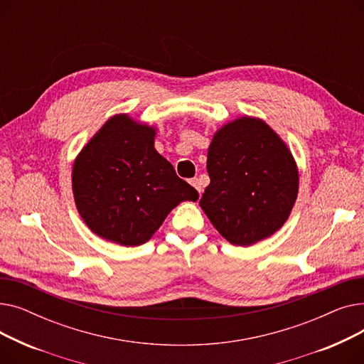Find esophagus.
I'll return each mask as SVG.
<instances>
[{
  "label": "esophagus",
  "mask_w": 364,
  "mask_h": 364,
  "mask_svg": "<svg viewBox=\"0 0 364 364\" xmlns=\"http://www.w3.org/2000/svg\"><path fill=\"white\" fill-rule=\"evenodd\" d=\"M190 184H192L198 190V193L200 196V193H202V183H200V180L199 178H192V180H190Z\"/></svg>",
  "instance_id": "34e87169"
}]
</instances>
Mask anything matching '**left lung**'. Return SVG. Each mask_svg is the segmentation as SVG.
Returning <instances> with one entry per match:
<instances>
[{
  "label": "left lung",
  "mask_w": 364,
  "mask_h": 364,
  "mask_svg": "<svg viewBox=\"0 0 364 364\" xmlns=\"http://www.w3.org/2000/svg\"><path fill=\"white\" fill-rule=\"evenodd\" d=\"M211 183L199 202L223 237L250 246L276 233L298 195V169L283 140L257 118L217 131L208 149Z\"/></svg>",
  "instance_id": "left-lung-1"
}]
</instances>
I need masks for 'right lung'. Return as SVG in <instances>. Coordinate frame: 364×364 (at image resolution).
Segmentation results:
<instances>
[{"label":"right lung","mask_w":364,"mask_h":364,"mask_svg":"<svg viewBox=\"0 0 364 364\" xmlns=\"http://www.w3.org/2000/svg\"><path fill=\"white\" fill-rule=\"evenodd\" d=\"M155 134L151 127L117 114L75 159L76 208L90 230L109 242L143 245L180 202L199 198L153 147Z\"/></svg>","instance_id":"1"}]
</instances>
